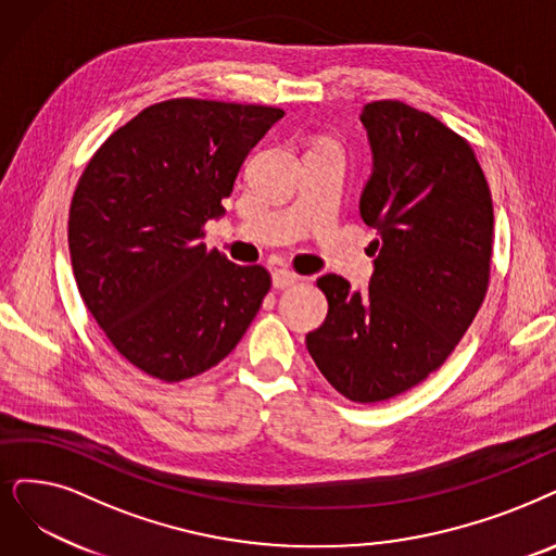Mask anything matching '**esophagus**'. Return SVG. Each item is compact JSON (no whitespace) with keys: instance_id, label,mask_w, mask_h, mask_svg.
<instances>
[{"instance_id":"obj_1","label":"esophagus","mask_w":556,"mask_h":556,"mask_svg":"<svg viewBox=\"0 0 556 556\" xmlns=\"http://www.w3.org/2000/svg\"><path fill=\"white\" fill-rule=\"evenodd\" d=\"M296 280H299V276L290 269H276L271 276V282L276 290H287V287H292Z\"/></svg>"}]
</instances>
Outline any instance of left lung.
I'll list each match as a JSON object with an SVG mask.
<instances>
[{"label": "left lung", "mask_w": 556, "mask_h": 556, "mask_svg": "<svg viewBox=\"0 0 556 556\" xmlns=\"http://www.w3.org/2000/svg\"><path fill=\"white\" fill-rule=\"evenodd\" d=\"M371 175L361 216L376 237L367 292L326 274V321L305 344L326 381L376 404L435 371L483 303L493 198L468 141L399 100L365 104Z\"/></svg>", "instance_id": "8db88e82"}]
</instances>
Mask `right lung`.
I'll list each match as a JSON object with an SVG mask.
<instances>
[{
	"label": "right lung",
	"mask_w": 556,
	"mask_h": 556,
	"mask_svg": "<svg viewBox=\"0 0 556 556\" xmlns=\"http://www.w3.org/2000/svg\"><path fill=\"white\" fill-rule=\"evenodd\" d=\"M282 109L166 100L116 129L88 162L68 216L77 290L123 358L177 383L220 363L271 287L203 243L249 152Z\"/></svg>",
	"instance_id": "obj_1"
}]
</instances>
